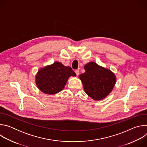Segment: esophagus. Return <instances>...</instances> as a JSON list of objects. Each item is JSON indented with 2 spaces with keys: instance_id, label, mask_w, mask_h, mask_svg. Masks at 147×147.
Instances as JSON below:
<instances>
[{
  "instance_id": "esophagus-1",
  "label": "esophagus",
  "mask_w": 147,
  "mask_h": 147,
  "mask_svg": "<svg viewBox=\"0 0 147 147\" xmlns=\"http://www.w3.org/2000/svg\"><path fill=\"white\" fill-rule=\"evenodd\" d=\"M75 73H76V75H77V76H78L79 75V74H80V71H79L78 70H76Z\"/></svg>"
}]
</instances>
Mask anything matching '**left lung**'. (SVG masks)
<instances>
[{
  "mask_svg": "<svg viewBox=\"0 0 147 147\" xmlns=\"http://www.w3.org/2000/svg\"><path fill=\"white\" fill-rule=\"evenodd\" d=\"M84 68L86 72L78 77L85 92L94 100L105 98L115 86L116 77L114 73L94 61L88 63Z\"/></svg>",
  "mask_w": 147,
  "mask_h": 147,
  "instance_id": "obj_1",
  "label": "left lung"
}]
</instances>
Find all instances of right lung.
I'll return each instance as SVG.
<instances>
[{"label": "right lung", "mask_w": 147, "mask_h": 147, "mask_svg": "<svg viewBox=\"0 0 147 147\" xmlns=\"http://www.w3.org/2000/svg\"><path fill=\"white\" fill-rule=\"evenodd\" d=\"M71 76H76L71 68L56 61L38 70L35 76V83L41 92L54 95L64 89Z\"/></svg>", "instance_id": "add662e5"}]
</instances>
